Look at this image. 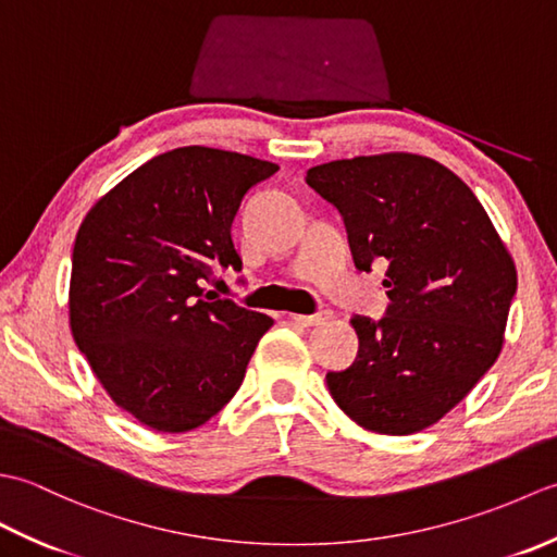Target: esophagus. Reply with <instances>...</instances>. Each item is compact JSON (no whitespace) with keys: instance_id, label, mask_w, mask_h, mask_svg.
<instances>
[{"instance_id":"esophagus-1","label":"esophagus","mask_w":557,"mask_h":557,"mask_svg":"<svg viewBox=\"0 0 557 557\" xmlns=\"http://www.w3.org/2000/svg\"><path fill=\"white\" fill-rule=\"evenodd\" d=\"M330 318H333V311L330 309H321V311H315V313H311V315H301V313H294L292 315V321L294 323H299V325H323V323H327Z\"/></svg>"}]
</instances>
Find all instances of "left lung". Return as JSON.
Instances as JSON below:
<instances>
[{
  "label": "left lung",
  "instance_id": "1",
  "mask_svg": "<svg viewBox=\"0 0 557 557\" xmlns=\"http://www.w3.org/2000/svg\"><path fill=\"white\" fill-rule=\"evenodd\" d=\"M306 184L345 220L354 265L387 263L381 321L354 315L359 354L330 371L349 419L409 435L443 419L498 359L517 270L486 210L457 174L411 152L335 160Z\"/></svg>",
  "mask_w": 557,
  "mask_h": 557
}]
</instances>
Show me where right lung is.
<instances>
[{"instance_id":"add662e5","label":"right lung","mask_w":557,"mask_h":557,"mask_svg":"<svg viewBox=\"0 0 557 557\" xmlns=\"http://www.w3.org/2000/svg\"><path fill=\"white\" fill-rule=\"evenodd\" d=\"M280 168L186 146L140 164L83 220L71 256L69 321L92 373L160 433L198 429L239 389L272 318L203 285L242 270L232 222L248 188Z\"/></svg>"}]
</instances>
